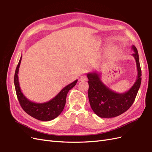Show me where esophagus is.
<instances>
[{
  "label": "esophagus",
  "mask_w": 152,
  "mask_h": 152,
  "mask_svg": "<svg viewBox=\"0 0 152 152\" xmlns=\"http://www.w3.org/2000/svg\"><path fill=\"white\" fill-rule=\"evenodd\" d=\"M80 81H87V77L85 75L81 76L80 78Z\"/></svg>",
  "instance_id": "obj_1"
}]
</instances>
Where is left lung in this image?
I'll list each match as a JSON object with an SVG mask.
<instances>
[{
  "label": "left lung",
  "instance_id": "left-lung-1",
  "mask_svg": "<svg viewBox=\"0 0 152 152\" xmlns=\"http://www.w3.org/2000/svg\"><path fill=\"white\" fill-rule=\"evenodd\" d=\"M137 66V79L133 86L127 91L117 93L110 89L101 80V73L98 72H89L88 78V97L91 107L99 117L112 118L120 115L126 112L134 103L141 82V70L137 50L132 45Z\"/></svg>",
  "mask_w": 152,
  "mask_h": 152
}]
</instances>
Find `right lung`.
Wrapping results in <instances>:
<instances>
[{"label":"right lung","instance_id":"obj_1","mask_svg":"<svg viewBox=\"0 0 152 152\" xmlns=\"http://www.w3.org/2000/svg\"><path fill=\"white\" fill-rule=\"evenodd\" d=\"M21 58L22 56L17 65L14 78L16 93L21 107L26 113L37 120L42 121L53 120L63 112L66 103V98L68 91L76 85L78 80L77 79L65 86L54 98L47 102L38 103L31 102L23 94L18 80V74L19 72Z\"/></svg>","mask_w":152,"mask_h":152}]
</instances>
